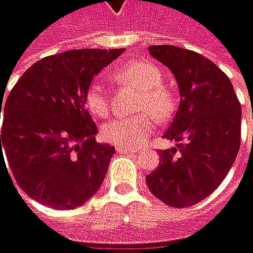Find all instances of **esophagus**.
<instances>
[{"mask_svg": "<svg viewBox=\"0 0 253 253\" xmlns=\"http://www.w3.org/2000/svg\"><path fill=\"white\" fill-rule=\"evenodd\" d=\"M115 148H117L118 153H128V154L138 153V150H136V148H128V147H121V145H117Z\"/></svg>", "mask_w": 253, "mask_h": 253, "instance_id": "34e87169", "label": "esophagus"}]
</instances>
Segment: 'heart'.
Segmentation results:
<instances>
[{
  "mask_svg": "<svg viewBox=\"0 0 253 253\" xmlns=\"http://www.w3.org/2000/svg\"><path fill=\"white\" fill-rule=\"evenodd\" d=\"M115 79L141 90L138 111L148 112L157 121H164L171 115L175 100L171 92L161 84L164 75L157 64L145 60L129 62L118 69ZM84 102L87 111L95 117L103 118L109 114V99L103 86L98 82H93L87 87ZM151 117L145 114L129 119L109 121L102 128V136L108 142L135 148L144 144L153 131L154 122Z\"/></svg>",
  "mask_w": 253,
  "mask_h": 253,
  "instance_id": "heart-1",
  "label": "heart"
}]
</instances>
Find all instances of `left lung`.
Returning a JSON list of instances; mask_svg holds the SVG:
<instances>
[{"mask_svg":"<svg viewBox=\"0 0 253 253\" xmlns=\"http://www.w3.org/2000/svg\"><path fill=\"white\" fill-rule=\"evenodd\" d=\"M150 54L169 67L180 90V105L163 138L178 142L161 150V161L147 175L157 199L189 208L219 187L241 147V103L232 82L205 56L175 45H150ZM186 139V144L179 141Z\"/></svg>","mask_w":253,"mask_h":253,"instance_id":"left-lung-1","label":"left lung"}]
</instances>
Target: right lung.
Wrapping results in <instances>:
<instances>
[{
	"instance_id": "add662e5",
	"label": "right lung",
	"mask_w": 253,
	"mask_h": 253,
	"mask_svg": "<svg viewBox=\"0 0 253 253\" xmlns=\"http://www.w3.org/2000/svg\"><path fill=\"white\" fill-rule=\"evenodd\" d=\"M122 53L82 48L48 56L26 70L9 92L0 164L4 150L18 186L36 202L75 209L99 190L115 147L96 142L98 128L84 95L93 78Z\"/></svg>"
}]
</instances>
